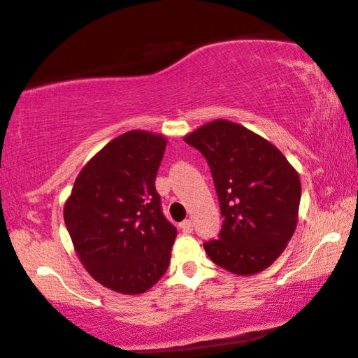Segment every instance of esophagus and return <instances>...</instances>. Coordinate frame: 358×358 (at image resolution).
<instances>
[{"mask_svg": "<svg viewBox=\"0 0 358 358\" xmlns=\"http://www.w3.org/2000/svg\"><path fill=\"white\" fill-rule=\"evenodd\" d=\"M193 225H194L193 220H191V219H186V220H183V222L180 224V227H181V230L186 231V234H189V231L193 230Z\"/></svg>", "mask_w": 358, "mask_h": 358, "instance_id": "obj_1", "label": "esophagus"}]
</instances>
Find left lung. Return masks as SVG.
I'll use <instances>...</instances> for the list:
<instances>
[{
  "instance_id": "obj_1",
  "label": "left lung",
  "mask_w": 358,
  "mask_h": 358,
  "mask_svg": "<svg viewBox=\"0 0 358 358\" xmlns=\"http://www.w3.org/2000/svg\"><path fill=\"white\" fill-rule=\"evenodd\" d=\"M185 141L208 160L224 217L219 240L206 241V253L236 275L269 268L299 222L296 170L268 139L229 120L206 123Z\"/></svg>"
}]
</instances>
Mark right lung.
I'll use <instances>...</instances> for the list:
<instances>
[{
  "mask_svg": "<svg viewBox=\"0 0 358 358\" xmlns=\"http://www.w3.org/2000/svg\"><path fill=\"white\" fill-rule=\"evenodd\" d=\"M165 148L164 134L123 133L84 165L64 203V224L80 263L118 294H144L169 268L177 229L165 219L155 191Z\"/></svg>",
  "mask_w": 358,
  "mask_h": 358,
  "instance_id": "right-lung-1",
  "label": "right lung"
}]
</instances>
